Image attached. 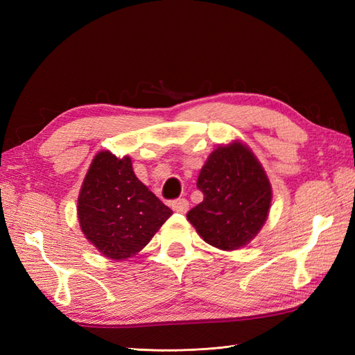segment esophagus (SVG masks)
<instances>
[{
  "mask_svg": "<svg viewBox=\"0 0 355 355\" xmlns=\"http://www.w3.org/2000/svg\"><path fill=\"white\" fill-rule=\"evenodd\" d=\"M171 207L175 210L178 214H186L187 209H189V201L186 198H178V200H173L171 202Z\"/></svg>",
  "mask_w": 355,
  "mask_h": 355,
  "instance_id": "obj_1",
  "label": "esophagus"
}]
</instances>
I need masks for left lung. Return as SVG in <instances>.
<instances>
[{"label":"left lung","instance_id":"8db88e82","mask_svg":"<svg viewBox=\"0 0 355 355\" xmlns=\"http://www.w3.org/2000/svg\"><path fill=\"white\" fill-rule=\"evenodd\" d=\"M197 187L205 200L187 212V221L212 247L238 250L266 224L273 191L262 164L241 140L210 153Z\"/></svg>","mask_w":355,"mask_h":355}]
</instances>
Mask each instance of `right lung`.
<instances>
[{"label": "right lung", "instance_id": "obj_1", "mask_svg": "<svg viewBox=\"0 0 355 355\" xmlns=\"http://www.w3.org/2000/svg\"><path fill=\"white\" fill-rule=\"evenodd\" d=\"M171 215L135 177L130 155H94L80 186L78 218L82 233L105 258L125 261L137 254Z\"/></svg>", "mask_w": 355, "mask_h": 355}]
</instances>
